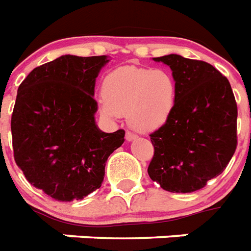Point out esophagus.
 <instances>
[{"mask_svg": "<svg viewBox=\"0 0 251 251\" xmlns=\"http://www.w3.org/2000/svg\"><path fill=\"white\" fill-rule=\"evenodd\" d=\"M136 137H137V136H136L135 133H132V132H129V131H128L127 133H126V140H127V141H132V140H135Z\"/></svg>", "mask_w": 251, "mask_h": 251, "instance_id": "esophagus-1", "label": "esophagus"}]
</instances>
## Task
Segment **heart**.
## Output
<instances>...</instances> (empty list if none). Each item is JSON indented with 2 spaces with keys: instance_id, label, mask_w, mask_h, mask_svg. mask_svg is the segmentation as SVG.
Listing matches in <instances>:
<instances>
[{
  "instance_id": "obj_1",
  "label": "heart",
  "mask_w": 251,
  "mask_h": 251,
  "mask_svg": "<svg viewBox=\"0 0 251 251\" xmlns=\"http://www.w3.org/2000/svg\"><path fill=\"white\" fill-rule=\"evenodd\" d=\"M176 96V81L170 72L124 66L105 76L97 105L109 119L127 114L136 131L151 132L171 116Z\"/></svg>"
}]
</instances>
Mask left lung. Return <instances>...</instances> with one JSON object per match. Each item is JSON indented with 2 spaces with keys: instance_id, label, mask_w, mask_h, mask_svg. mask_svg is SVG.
<instances>
[{
  "instance_id": "8db88e82",
  "label": "left lung",
  "mask_w": 251,
  "mask_h": 251,
  "mask_svg": "<svg viewBox=\"0 0 251 251\" xmlns=\"http://www.w3.org/2000/svg\"><path fill=\"white\" fill-rule=\"evenodd\" d=\"M170 66L176 103L150 135V179L172 193H192L226 170L237 148V103L226 76L207 62L177 54L154 58Z\"/></svg>"
}]
</instances>
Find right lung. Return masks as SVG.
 Wrapping results in <instances>:
<instances>
[{"label": "right lung", "mask_w": 251, "mask_h": 251, "mask_svg": "<svg viewBox=\"0 0 251 251\" xmlns=\"http://www.w3.org/2000/svg\"><path fill=\"white\" fill-rule=\"evenodd\" d=\"M107 55H62L32 70L18 88L11 115L14 159L32 185L62 202L101 186L106 160L124 142L123 129L96 124V77Z\"/></svg>", "instance_id": "right-lung-1"}]
</instances>
